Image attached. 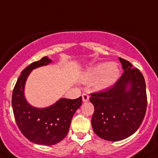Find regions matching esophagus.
I'll return each mask as SVG.
<instances>
[{
	"instance_id": "esophagus-1",
	"label": "esophagus",
	"mask_w": 158,
	"mask_h": 158,
	"mask_svg": "<svg viewBox=\"0 0 158 158\" xmlns=\"http://www.w3.org/2000/svg\"><path fill=\"white\" fill-rule=\"evenodd\" d=\"M82 98H83V101H84V102L89 101V94H82Z\"/></svg>"
}]
</instances>
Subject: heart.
I'll use <instances>...</instances> for the list:
<instances>
[{"label":"heart","instance_id":"b5f03b06","mask_svg":"<svg viewBox=\"0 0 158 158\" xmlns=\"http://www.w3.org/2000/svg\"><path fill=\"white\" fill-rule=\"evenodd\" d=\"M120 70L115 63H99L86 72L84 80H96V86L98 89H106L111 86L117 80Z\"/></svg>","mask_w":158,"mask_h":158}]
</instances>
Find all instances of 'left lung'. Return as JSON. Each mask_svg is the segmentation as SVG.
Listing matches in <instances>:
<instances>
[{"label":"left lung","mask_w":158,"mask_h":158,"mask_svg":"<svg viewBox=\"0 0 158 158\" xmlns=\"http://www.w3.org/2000/svg\"><path fill=\"white\" fill-rule=\"evenodd\" d=\"M119 59L124 69L120 79L109 89L91 94L89 98L94 106V131L108 141L125 139L136 132L147 109L146 84L142 73L128 60Z\"/></svg>","instance_id":"1"}]
</instances>
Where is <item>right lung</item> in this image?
I'll return each instance as SVG.
<instances>
[{"label": "right lung", "instance_id": "obj_1", "mask_svg": "<svg viewBox=\"0 0 158 158\" xmlns=\"http://www.w3.org/2000/svg\"><path fill=\"white\" fill-rule=\"evenodd\" d=\"M51 61L48 56H44L26 67L17 79L12 94L16 124L21 133L37 144L53 145L60 142L69 132L73 115L82 105V97L76 99L61 98L46 108H35L27 102L23 89L28 74L33 69Z\"/></svg>", "mask_w": 158, "mask_h": 158}]
</instances>
